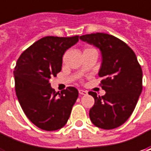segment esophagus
Instances as JSON below:
<instances>
[{
	"mask_svg": "<svg viewBox=\"0 0 151 151\" xmlns=\"http://www.w3.org/2000/svg\"><path fill=\"white\" fill-rule=\"evenodd\" d=\"M79 93H80L81 95H86V94H87V91L84 90H79Z\"/></svg>",
	"mask_w": 151,
	"mask_h": 151,
	"instance_id": "obj_1",
	"label": "esophagus"
}]
</instances>
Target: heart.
Masks as SVG:
<instances>
[{
    "label": "heart",
    "mask_w": 151,
    "mask_h": 151,
    "mask_svg": "<svg viewBox=\"0 0 151 151\" xmlns=\"http://www.w3.org/2000/svg\"><path fill=\"white\" fill-rule=\"evenodd\" d=\"M87 50H91V49H87Z\"/></svg>",
    "instance_id": "b5f03b06"
}]
</instances>
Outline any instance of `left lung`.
Returning <instances> with one entry per match:
<instances>
[{
  "label": "left lung",
  "mask_w": 151,
  "mask_h": 151,
  "mask_svg": "<svg viewBox=\"0 0 151 151\" xmlns=\"http://www.w3.org/2000/svg\"><path fill=\"white\" fill-rule=\"evenodd\" d=\"M80 39L98 48L102 58L98 76L106 94L97 96L96 92H89L95 100L89 112L91 121L103 129L118 128L130 117L141 94V66L134 52L113 35L96 32Z\"/></svg>",
  "instance_id": "1"
}]
</instances>
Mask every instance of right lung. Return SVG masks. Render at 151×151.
Wrapping results in <instances>:
<instances>
[{
    "label": "right lung",
    "mask_w": 151,
    "mask_h": 151,
    "mask_svg": "<svg viewBox=\"0 0 151 151\" xmlns=\"http://www.w3.org/2000/svg\"><path fill=\"white\" fill-rule=\"evenodd\" d=\"M79 41L74 37H44L27 48L18 58L13 71L15 91L27 119L46 131L66 124L78 90L69 86L59 93L50 80L61 70L65 52Z\"/></svg>",
    "instance_id": "add662e5"
}]
</instances>
